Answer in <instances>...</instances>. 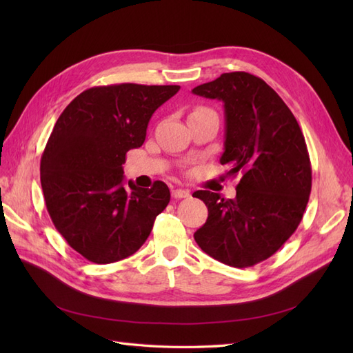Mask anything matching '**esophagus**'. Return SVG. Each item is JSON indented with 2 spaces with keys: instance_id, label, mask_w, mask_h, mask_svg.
<instances>
[{
  "instance_id": "obj_1",
  "label": "esophagus",
  "mask_w": 353,
  "mask_h": 353,
  "mask_svg": "<svg viewBox=\"0 0 353 353\" xmlns=\"http://www.w3.org/2000/svg\"><path fill=\"white\" fill-rule=\"evenodd\" d=\"M172 197L174 199L190 197V191L188 190H183V188H175V190H172Z\"/></svg>"
}]
</instances>
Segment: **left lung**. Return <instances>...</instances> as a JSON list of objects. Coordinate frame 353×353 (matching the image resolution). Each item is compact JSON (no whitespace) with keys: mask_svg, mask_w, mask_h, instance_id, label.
I'll use <instances>...</instances> for the list:
<instances>
[{"mask_svg":"<svg viewBox=\"0 0 353 353\" xmlns=\"http://www.w3.org/2000/svg\"><path fill=\"white\" fill-rule=\"evenodd\" d=\"M225 112L221 165L241 175L236 199L199 190L209 215L194 232L200 249L234 268L268 259L301 223L312 185L305 137L268 83L245 72L222 73L193 90Z\"/></svg>","mask_w":353,"mask_h":353,"instance_id":"8db88e82","label":"left lung"}]
</instances>
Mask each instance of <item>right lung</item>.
<instances>
[{
	"label": "right lung",
	"mask_w": 353,
	"mask_h": 353,
	"mask_svg": "<svg viewBox=\"0 0 353 353\" xmlns=\"http://www.w3.org/2000/svg\"><path fill=\"white\" fill-rule=\"evenodd\" d=\"M178 85L94 87L72 100L41 157V185L52 223L73 250L94 263L134 254L170 200L156 181L125 185L126 153L141 147L153 113Z\"/></svg>",
	"instance_id": "add662e5"
}]
</instances>
